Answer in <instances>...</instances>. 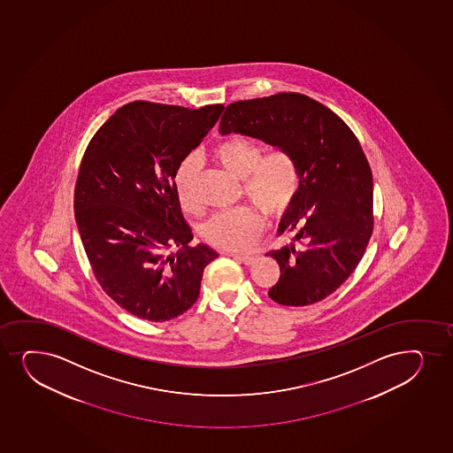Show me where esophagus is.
<instances>
[{
	"instance_id": "34e87169",
	"label": "esophagus",
	"mask_w": 453,
	"mask_h": 453,
	"mask_svg": "<svg viewBox=\"0 0 453 453\" xmlns=\"http://www.w3.org/2000/svg\"><path fill=\"white\" fill-rule=\"evenodd\" d=\"M235 260H239L240 263H243V265H250L255 263V257H250V255H233Z\"/></svg>"
}]
</instances>
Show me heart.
I'll return each instance as SVG.
<instances>
[{"label": "heart", "mask_w": 453, "mask_h": 453, "mask_svg": "<svg viewBox=\"0 0 453 453\" xmlns=\"http://www.w3.org/2000/svg\"><path fill=\"white\" fill-rule=\"evenodd\" d=\"M214 162L233 177L243 181V192L250 203L271 218H280L291 207L301 188V169L295 154L275 148L263 156L260 143L245 137H229L214 148ZM199 162L188 156L178 165L173 175V192L186 211L199 210L196 181ZM263 228L260 214L252 208L216 213L201 225L203 239L219 250H248Z\"/></svg>", "instance_id": "obj_1"}]
</instances>
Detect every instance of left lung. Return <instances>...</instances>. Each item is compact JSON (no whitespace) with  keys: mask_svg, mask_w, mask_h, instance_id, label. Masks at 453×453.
Returning <instances> with one entry per match:
<instances>
[{"mask_svg":"<svg viewBox=\"0 0 453 453\" xmlns=\"http://www.w3.org/2000/svg\"><path fill=\"white\" fill-rule=\"evenodd\" d=\"M219 133L295 154L301 188L278 228L291 243L269 252L281 272L269 296L288 307L329 296L355 271L373 231V178L358 139L333 110L301 94L233 103Z\"/></svg>","mask_w":453,"mask_h":453,"instance_id":"left-lung-1","label":"left lung"}]
</instances>
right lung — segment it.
Returning a JSON list of instances; mask_svg holds the SVG:
<instances>
[{
	"mask_svg": "<svg viewBox=\"0 0 453 453\" xmlns=\"http://www.w3.org/2000/svg\"><path fill=\"white\" fill-rule=\"evenodd\" d=\"M222 111V104L188 110L134 101L84 152L73 201L80 237L99 286L135 318L166 322L188 311L205 265L219 257L203 243L188 245L192 228L173 175Z\"/></svg>",
	"mask_w": 453,
	"mask_h": 453,
	"instance_id": "obj_1",
	"label": "right lung"
}]
</instances>
